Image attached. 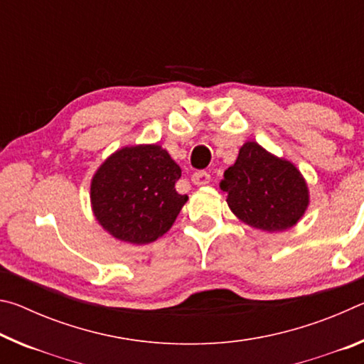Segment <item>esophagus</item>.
I'll return each mask as SVG.
<instances>
[{"label": "esophagus", "mask_w": 364, "mask_h": 364, "mask_svg": "<svg viewBox=\"0 0 364 364\" xmlns=\"http://www.w3.org/2000/svg\"><path fill=\"white\" fill-rule=\"evenodd\" d=\"M193 183L194 184H199V186H202V184H208L210 183V173L208 171H196V173L193 175Z\"/></svg>", "instance_id": "34e87169"}]
</instances>
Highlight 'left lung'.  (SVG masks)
<instances>
[{"mask_svg":"<svg viewBox=\"0 0 364 364\" xmlns=\"http://www.w3.org/2000/svg\"><path fill=\"white\" fill-rule=\"evenodd\" d=\"M220 188L239 220L268 232L297 225L310 202L306 181L297 167L255 141H247L239 149Z\"/></svg>","mask_w":364,"mask_h":364,"instance_id":"obj_1","label":"left lung"}]
</instances>
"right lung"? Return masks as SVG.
Masks as SVG:
<instances>
[{"label":"right lung","mask_w":364,"mask_h":364,"mask_svg":"<svg viewBox=\"0 0 364 364\" xmlns=\"http://www.w3.org/2000/svg\"><path fill=\"white\" fill-rule=\"evenodd\" d=\"M181 168L159 144L122 147L91 180V207L115 239L136 245L154 242L175 223L188 196L175 183Z\"/></svg>","instance_id":"right-lung-1"}]
</instances>
